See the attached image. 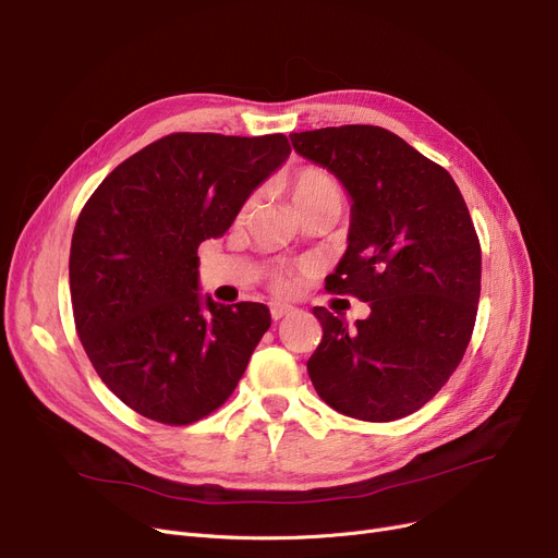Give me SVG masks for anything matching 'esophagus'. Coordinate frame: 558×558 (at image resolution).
Returning <instances> with one entry per match:
<instances>
[{"mask_svg":"<svg viewBox=\"0 0 558 558\" xmlns=\"http://www.w3.org/2000/svg\"><path fill=\"white\" fill-rule=\"evenodd\" d=\"M290 313H295L293 306H288V304H272V320H281V317H286V315H290Z\"/></svg>","mask_w":558,"mask_h":558,"instance_id":"1","label":"esophagus"}]
</instances>
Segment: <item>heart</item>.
Masks as SVG:
<instances>
[{
	"instance_id": "obj_1",
	"label": "heart",
	"mask_w": 558,
	"mask_h": 558,
	"mask_svg": "<svg viewBox=\"0 0 558 558\" xmlns=\"http://www.w3.org/2000/svg\"><path fill=\"white\" fill-rule=\"evenodd\" d=\"M283 191L290 199V206L295 208V214H302V210L320 206V204H333L338 208L342 204V191H340L338 181L320 168L295 170L286 179ZM288 286H290L288 279L277 281L279 290H288Z\"/></svg>"
}]
</instances>
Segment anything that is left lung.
Instances as JSON below:
<instances>
[{"label":"left lung","instance_id":"8db88e82","mask_svg":"<svg viewBox=\"0 0 558 558\" xmlns=\"http://www.w3.org/2000/svg\"><path fill=\"white\" fill-rule=\"evenodd\" d=\"M293 149L348 193V250L331 293L369 302L350 327L323 306V342L308 377L323 400L356 420L404 417L445 386L472 336L482 247L447 170L388 129L327 126L290 134Z\"/></svg>","mask_w":558,"mask_h":558}]
</instances>
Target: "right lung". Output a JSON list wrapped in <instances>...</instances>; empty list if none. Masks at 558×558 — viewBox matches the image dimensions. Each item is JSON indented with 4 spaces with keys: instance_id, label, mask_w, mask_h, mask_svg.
<instances>
[{
    "instance_id": "obj_1",
    "label": "right lung",
    "mask_w": 558,
    "mask_h": 558,
    "mask_svg": "<svg viewBox=\"0 0 558 558\" xmlns=\"http://www.w3.org/2000/svg\"><path fill=\"white\" fill-rule=\"evenodd\" d=\"M288 156L283 134H172L129 156L84 206L70 247L74 325L129 409L191 424L243 377L270 311L202 295L197 247L225 235Z\"/></svg>"
}]
</instances>
